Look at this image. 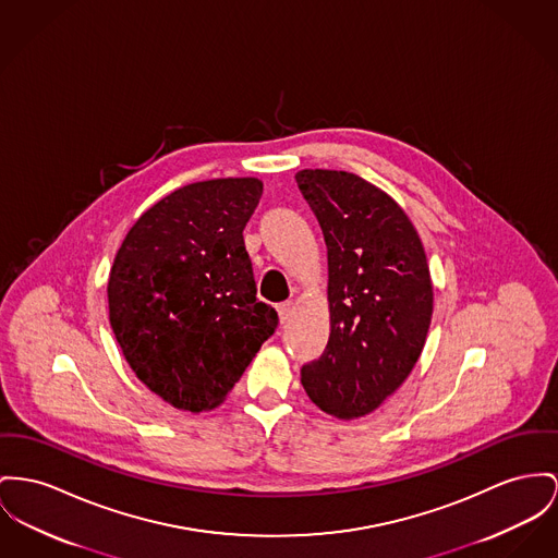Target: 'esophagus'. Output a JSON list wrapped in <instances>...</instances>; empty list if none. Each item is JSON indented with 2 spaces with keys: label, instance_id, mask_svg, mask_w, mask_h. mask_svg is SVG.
Instances as JSON below:
<instances>
[{
  "label": "esophagus",
  "instance_id": "esophagus-1",
  "mask_svg": "<svg viewBox=\"0 0 558 558\" xmlns=\"http://www.w3.org/2000/svg\"><path fill=\"white\" fill-rule=\"evenodd\" d=\"M277 311H279V322H281V324H288L290 317H292V313H294V304H292V302H283V304L277 306Z\"/></svg>",
  "mask_w": 558,
  "mask_h": 558
}]
</instances>
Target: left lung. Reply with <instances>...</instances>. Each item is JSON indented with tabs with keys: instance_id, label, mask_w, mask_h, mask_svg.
<instances>
[{
	"instance_id": "obj_1",
	"label": "left lung",
	"mask_w": 558,
	"mask_h": 558,
	"mask_svg": "<svg viewBox=\"0 0 558 558\" xmlns=\"http://www.w3.org/2000/svg\"><path fill=\"white\" fill-rule=\"evenodd\" d=\"M298 187L328 247L330 340L302 366L308 398L336 418L378 409L409 378L434 313L427 256L407 211L355 173L302 169Z\"/></svg>"
}]
</instances>
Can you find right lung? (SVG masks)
<instances>
[{
    "label": "right lung",
    "instance_id": "obj_1",
    "mask_svg": "<svg viewBox=\"0 0 558 558\" xmlns=\"http://www.w3.org/2000/svg\"><path fill=\"white\" fill-rule=\"evenodd\" d=\"M258 178L180 187L151 205L116 252L113 336L137 378L173 409L220 407L279 315L256 298L243 228Z\"/></svg>",
    "mask_w": 558,
    "mask_h": 558
}]
</instances>
